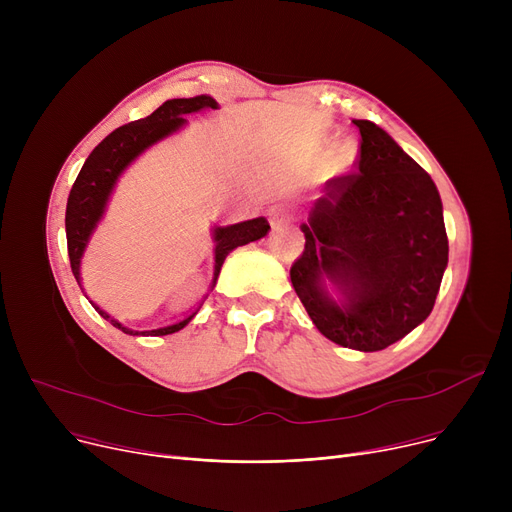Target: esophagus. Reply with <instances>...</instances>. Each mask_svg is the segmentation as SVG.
I'll return each mask as SVG.
<instances>
[{"label": "esophagus", "mask_w": 512, "mask_h": 512, "mask_svg": "<svg viewBox=\"0 0 512 512\" xmlns=\"http://www.w3.org/2000/svg\"><path fill=\"white\" fill-rule=\"evenodd\" d=\"M270 222H272V228L274 230H280V228H284V226H288V222H290V215H288V211L284 209V207H272V211H270Z\"/></svg>", "instance_id": "1"}]
</instances>
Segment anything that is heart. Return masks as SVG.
I'll use <instances>...</instances> for the list:
<instances>
[{"label":"heart","mask_w":512,"mask_h":512,"mask_svg":"<svg viewBox=\"0 0 512 512\" xmlns=\"http://www.w3.org/2000/svg\"><path fill=\"white\" fill-rule=\"evenodd\" d=\"M357 153H359V149H357L355 141H351V139H344L338 145H334V149H332V166H334V170L336 172H344V170L351 168L355 164Z\"/></svg>","instance_id":"b5f03b06"}]
</instances>
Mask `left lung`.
Returning <instances> with one entry per match:
<instances>
[{"label": "left lung", "instance_id": "obj_1", "mask_svg": "<svg viewBox=\"0 0 512 512\" xmlns=\"http://www.w3.org/2000/svg\"><path fill=\"white\" fill-rule=\"evenodd\" d=\"M353 122L361 132L359 174L330 180L313 203L290 282L321 334L373 353L432 313L448 238L432 176L384 128Z\"/></svg>", "mask_w": 512, "mask_h": 512}]
</instances>
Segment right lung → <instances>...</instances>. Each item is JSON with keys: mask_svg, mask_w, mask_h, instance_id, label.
Listing matches in <instances>:
<instances>
[{"mask_svg": "<svg viewBox=\"0 0 512 512\" xmlns=\"http://www.w3.org/2000/svg\"><path fill=\"white\" fill-rule=\"evenodd\" d=\"M203 110H218V101L209 95H197V97H188V99H170L164 105H159L151 116L116 128L91 151L83 170L78 172V176L72 184V191H70L68 205H66L68 257H70L72 274L80 288H83V284H80V261H83V255L89 247V240H91L97 224L101 222L105 207H107V203H110V197L114 193L120 176L124 174V170L141 153H145L151 145L164 141L166 137H170V134L184 128L186 126L184 116L197 114ZM267 230H270V224H267L265 218H253L247 222L213 228L211 238L215 242V247H213L215 265H213V278H211L209 290H213L215 282H218L220 270H222L224 259L228 257V253L234 251L236 247L249 245V242L263 238L267 234ZM91 305L103 319L110 321L114 328L122 330L124 334L166 336V334H174V332L182 330L188 321L197 315V311L201 309L203 303H199V307L191 315H186L184 319L176 321V324L157 328V330H143V332L122 326L118 319H114L110 313H105L93 301H91Z\"/></svg>", "mask_w": 512, "mask_h": 512, "instance_id": "1", "label": "right lung"}]
</instances>
